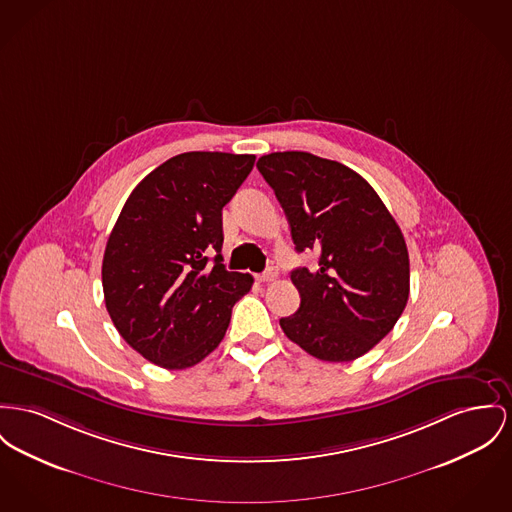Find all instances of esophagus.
<instances>
[{
  "mask_svg": "<svg viewBox=\"0 0 512 512\" xmlns=\"http://www.w3.org/2000/svg\"><path fill=\"white\" fill-rule=\"evenodd\" d=\"M275 277H277V272H275L273 268H268L266 272L258 275V281H260V283H270V281H273Z\"/></svg>",
  "mask_w": 512,
  "mask_h": 512,
  "instance_id": "1",
  "label": "esophagus"
}]
</instances>
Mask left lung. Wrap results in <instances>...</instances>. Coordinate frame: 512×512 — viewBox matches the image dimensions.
Here are the masks:
<instances>
[{
    "instance_id": "obj_1",
    "label": "left lung",
    "mask_w": 512,
    "mask_h": 512,
    "mask_svg": "<svg viewBox=\"0 0 512 512\" xmlns=\"http://www.w3.org/2000/svg\"><path fill=\"white\" fill-rule=\"evenodd\" d=\"M256 167L287 215L295 250L320 254L316 268L291 272L301 307L279 320L281 330L320 361L365 355L408 303V246L398 223L373 186L338 161L283 151Z\"/></svg>"
}]
</instances>
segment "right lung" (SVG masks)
Wrapping results in <instances>:
<instances>
[{"mask_svg":"<svg viewBox=\"0 0 512 512\" xmlns=\"http://www.w3.org/2000/svg\"><path fill=\"white\" fill-rule=\"evenodd\" d=\"M254 161L221 151L172 157L137 184L108 237L106 310L128 345L163 369L207 357L254 283L248 273L227 272L221 256V211Z\"/></svg>","mask_w":512,"mask_h":512,"instance_id":"obj_1","label":"right lung"}]
</instances>
